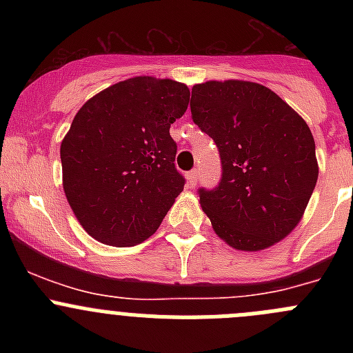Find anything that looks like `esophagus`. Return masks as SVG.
<instances>
[{"label":"esophagus","instance_id":"obj_1","mask_svg":"<svg viewBox=\"0 0 353 353\" xmlns=\"http://www.w3.org/2000/svg\"><path fill=\"white\" fill-rule=\"evenodd\" d=\"M198 174H199V170H198V169H193V170H191V172H188V183H190V186H191V188L196 186Z\"/></svg>","mask_w":353,"mask_h":353}]
</instances>
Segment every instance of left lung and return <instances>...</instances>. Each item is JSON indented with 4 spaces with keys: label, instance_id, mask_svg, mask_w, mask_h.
<instances>
[{
    "label": "left lung",
    "instance_id": "1",
    "mask_svg": "<svg viewBox=\"0 0 353 353\" xmlns=\"http://www.w3.org/2000/svg\"><path fill=\"white\" fill-rule=\"evenodd\" d=\"M191 117L215 141L222 176L199 188L215 232L232 248L259 251L294 230L318 181L305 121L252 81H206L191 90Z\"/></svg>",
    "mask_w": 353,
    "mask_h": 353
}]
</instances>
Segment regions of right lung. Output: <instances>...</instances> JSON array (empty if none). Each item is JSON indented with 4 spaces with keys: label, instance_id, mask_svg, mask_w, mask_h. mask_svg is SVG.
<instances>
[{
    "label": "right lung",
    "instance_id": "add662e5",
    "mask_svg": "<svg viewBox=\"0 0 353 353\" xmlns=\"http://www.w3.org/2000/svg\"><path fill=\"white\" fill-rule=\"evenodd\" d=\"M188 102L184 83L137 77L78 110L61 143L63 186L94 239L124 248L159 229L186 183L169 130Z\"/></svg>",
    "mask_w": 353,
    "mask_h": 353
}]
</instances>
